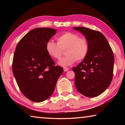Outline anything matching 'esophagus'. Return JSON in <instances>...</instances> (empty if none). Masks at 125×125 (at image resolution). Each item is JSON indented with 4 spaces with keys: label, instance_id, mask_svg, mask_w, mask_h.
Instances as JSON below:
<instances>
[{
    "label": "esophagus",
    "instance_id": "esophagus-1",
    "mask_svg": "<svg viewBox=\"0 0 125 125\" xmlns=\"http://www.w3.org/2000/svg\"><path fill=\"white\" fill-rule=\"evenodd\" d=\"M69 68L68 67H63V70H64V72H67L68 71H69Z\"/></svg>",
    "mask_w": 125,
    "mask_h": 125
}]
</instances>
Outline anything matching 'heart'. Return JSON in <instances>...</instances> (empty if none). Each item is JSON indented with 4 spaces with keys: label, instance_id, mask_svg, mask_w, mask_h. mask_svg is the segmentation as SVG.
Segmentation results:
<instances>
[{
    "label": "heart",
    "instance_id": "b5f03b06",
    "mask_svg": "<svg viewBox=\"0 0 125 125\" xmlns=\"http://www.w3.org/2000/svg\"><path fill=\"white\" fill-rule=\"evenodd\" d=\"M57 43L49 40L46 43V52L54 59H60L63 50L65 49L66 56L58 62L62 67L73 64L76 61H80L85 58L89 52V43L85 38L80 37L77 33L66 32L58 36Z\"/></svg>",
    "mask_w": 125,
    "mask_h": 125
}]
</instances>
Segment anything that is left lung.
<instances>
[{"label": "left lung", "instance_id": "1", "mask_svg": "<svg viewBox=\"0 0 125 125\" xmlns=\"http://www.w3.org/2000/svg\"><path fill=\"white\" fill-rule=\"evenodd\" d=\"M81 32L89 43L86 57L77 67L75 85L83 95L93 98L109 87L113 77L114 57L113 50L102 33L84 27H74Z\"/></svg>", "mask_w": 125, "mask_h": 125}]
</instances>
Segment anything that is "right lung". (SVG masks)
Returning <instances> with one entry per match:
<instances>
[{
    "label": "right lung",
    "mask_w": 125,
    "mask_h": 125,
    "mask_svg": "<svg viewBox=\"0 0 125 125\" xmlns=\"http://www.w3.org/2000/svg\"><path fill=\"white\" fill-rule=\"evenodd\" d=\"M56 31L48 27L33 29L20 40L15 51L14 77L23 95L33 102H42L51 95L63 72L61 67L55 66L45 48Z\"/></svg>",
    "instance_id": "right-lung-1"
}]
</instances>
